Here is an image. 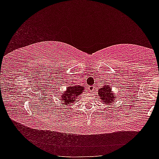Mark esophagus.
<instances>
[{"label":"esophagus","mask_w":159,"mask_h":159,"mask_svg":"<svg viewBox=\"0 0 159 159\" xmlns=\"http://www.w3.org/2000/svg\"><path fill=\"white\" fill-rule=\"evenodd\" d=\"M89 91H94V90H95V86H93V85H91V86H90V87H89Z\"/></svg>","instance_id":"obj_1"}]
</instances>
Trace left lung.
I'll use <instances>...</instances> for the list:
<instances>
[{"instance_id":"obj_1","label":"left lung","mask_w":159,"mask_h":159,"mask_svg":"<svg viewBox=\"0 0 159 159\" xmlns=\"http://www.w3.org/2000/svg\"><path fill=\"white\" fill-rule=\"evenodd\" d=\"M98 95L101 101H103V102L106 105H110L113 103L117 97L113 91H112V86L106 84L98 89Z\"/></svg>"}]
</instances>
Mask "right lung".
Instances as JSON below:
<instances>
[{
	"label": "right lung",
	"mask_w": 159,
	"mask_h": 159,
	"mask_svg": "<svg viewBox=\"0 0 159 159\" xmlns=\"http://www.w3.org/2000/svg\"><path fill=\"white\" fill-rule=\"evenodd\" d=\"M84 86L80 85H70L66 88V90L64 93H62L61 100L66 105L68 106L70 103L75 102L77 98L79 97L81 93L85 92Z\"/></svg>",
	"instance_id": "1"
}]
</instances>
